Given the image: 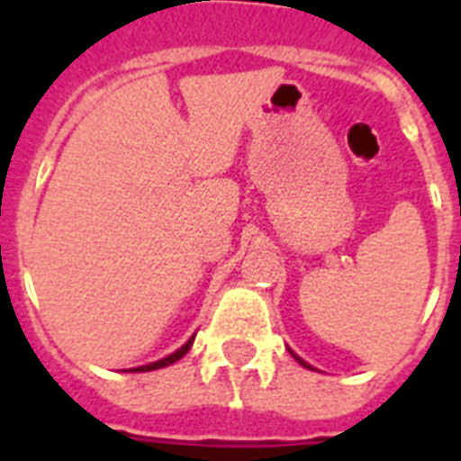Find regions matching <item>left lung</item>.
<instances>
[{"mask_svg": "<svg viewBox=\"0 0 461 461\" xmlns=\"http://www.w3.org/2000/svg\"><path fill=\"white\" fill-rule=\"evenodd\" d=\"M294 358H296V361H299V364H302V366H306V368H311V366H308V364H306V361H302V358L296 357V354H294Z\"/></svg>", "mask_w": 461, "mask_h": 461, "instance_id": "left-lung-1", "label": "left lung"}]
</instances>
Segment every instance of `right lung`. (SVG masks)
<instances>
[{
  "instance_id": "add662e5",
  "label": "right lung",
  "mask_w": 461,
  "mask_h": 461,
  "mask_svg": "<svg viewBox=\"0 0 461 461\" xmlns=\"http://www.w3.org/2000/svg\"><path fill=\"white\" fill-rule=\"evenodd\" d=\"M191 344H194V337H191V339H188V342L184 344L181 349H176L174 354H169V357L159 358V361H155V364H148V366H140V368H133V371H155V368H165V366L174 364V361H179V358L184 357L188 349H191Z\"/></svg>"
}]
</instances>
